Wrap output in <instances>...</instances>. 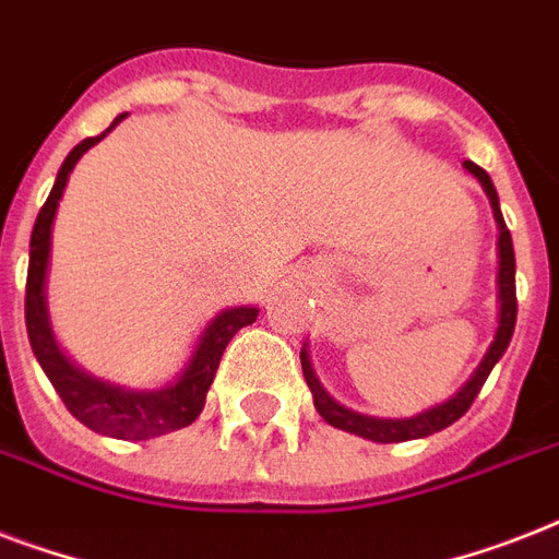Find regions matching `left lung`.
Wrapping results in <instances>:
<instances>
[{
    "label": "left lung",
    "instance_id": "left-lung-1",
    "mask_svg": "<svg viewBox=\"0 0 559 559\" xmlns=\"http://www.w3.org/2000/svg\"><path fill=\"white\" fill-rule=\"evenodd\" d=\"M464 168L485 186L487 197H490V205H493V217L496 223H499V301H502V316H499V331H496L493 345H490V350L485 354V359H481V366L476 368V373L467 380V385H461L459 394H452V397L447 400V403H441V406L429 408V412H420V415L415 417H403V420H382V417L357 415V412L340 406V403L333 397H328V391L319 385L313 368H310V357H307V350H301V371H305L307 385L313 391L316 412H319L328 424L336 426V429H345V432H354L359 435V438H368V441L377 443H400L412 441V438H426V435L441 432V429L455 424V420L473 406V400L478 397V391H481L485 380L490 377L493 366L502 359L508 345H511L513 328H516V258H513L511 231L504 226L502 211H499V197H496L493 179L487 177V170H481L478 165H473V162H464Z\"/></svg>",
    "mask_w": 559,
    "mask_h": 559
}]
</instances>
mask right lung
Instances as JSON below:
<instances>
[{
  "mask_svg": "<svg viewBox=\"0 0 559 559\" xmlns=\"http://www.w3.org/2000/svg\"><path fill=\"white\" fill-rule=\"evenodd\" d=\"M124 116H118L112 124L100 135L83 139L74 147L66 162L57 170L55 188L48 193L46 205L39 209L34 231H31V261H28V281H25V328H28L31 348L39 366L57 389L66 408L72 412L83 426H90L92 432L112 435V438H124V441H147V438H159L174 429L193 424L205 406V394L209 385L214 382V373L219 368V357L231 342L240 328L252 324L258 319L254 307H235V310H223L214 322L205 328L200 345L193 350L191 362L182 371L174 385L156 391H127L116 389L109 382H100L90 373L78 371L69 359L60 354L51 328H48L46 313V270H48V249H51V223H55L57 202L63 197V188L69 182V174L78 165L83 153L90 151L92 144H98L104 135L112 130Z\"/></svg>",
  "mask_w": 559,
  "mask_h": 559,
  "instance_id": "obj_1",
  "label": "right lung"
}]
</instances>
